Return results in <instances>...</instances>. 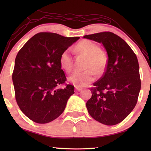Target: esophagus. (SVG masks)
<instances>
[{"instance_id": "obj_1", "label": "esophagus", "mask_w": 151, "mask_h": 151, "mask_svg": "<svg viewBox=\"0 0 151 151\" xmlns=\"http://www.w3.org/2000/svg\"><path fill=\"white\" fill-rule=\"evenodd\" d=\"M75 90H76V91H81L82 90V88L75 86Z\"/></svg>"}]
</instances>
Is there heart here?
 <instances>
[{"label": "heart", "mask_w": 151, "mask_h": 151, "mask_svg": "<svg viewBox=\"0 0 151 151\" xmlns=\"http://www.w3.org/2000/svg\"><path fill=\"white\" fill-rule=\"evenodd\" d=\"M75 50L79 54L88 56L84 71H76L70 75L68 80L76 87L82 88L88 86L94 81L95 73L100 75L104 71L106 66L107 58L101 50L97 43L90 40H83L79 42L75 47ZM60 64L62 68L69 73L73 68V60L70 49L64 50L60 57Z\"/></svg>", "instance_id": "heart-1"}]
</instances>
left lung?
<instances>
[{
    "instance_id": "left-lung-1",
    "label": "left lung",
    "mask_w": 151,
    "mask_h": 151,
    "mask_svg": "<svg viewBox=\"0 0 151 151\" xmlns=\"http://www.w3.org/2000/svg\"><path fill=\"white\" fill-rule=\"evenodd\" d=\"M84 38L102 43L108 56L105 72L91 88L86 107L99 123L117 124L130 114L138 99L141 80L136 55L125 41L110 32Z\"/></svg>"
}]
</instances>
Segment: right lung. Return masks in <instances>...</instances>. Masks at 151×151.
Listing matches in <instances>:
<instances>
[{
	"instance_id": "add662e5",
	"label": "right lung",
	"mask_w": 151,
	"mask_h": 151,
	"mask_svg": "<svg viewBox=\"0 0 151 151\" xmlns=\"http://www.w3.org/2000/svg\"><path fill=\"white\" fill-rule=\"evenodd\" d=\"M79 38L40 32L19 51L12 75L15 99L22 113L35 123L45 124L56 119L75 93L72 85L60 88L66 81L60 57Z\"/></svg>"
}]
</instances>
